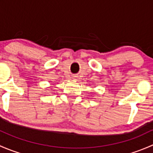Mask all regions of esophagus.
<instances>
[{
	"instance_id": "1",
	"label": "esophagus",
	"mask_w": 153,
	"mask_h": 153,
	"mask_svg": "<svg viewBox=\"0 0 153 153\" xmlns=\"http://www.w3.org/2000/svg\"><path fill=\"white\" fill-rule=\"evenodd\" d=\"M72 79H74V80H76L77 76H76V75H73V76L72 77Z\"/></svg>"
}]
</instances>
